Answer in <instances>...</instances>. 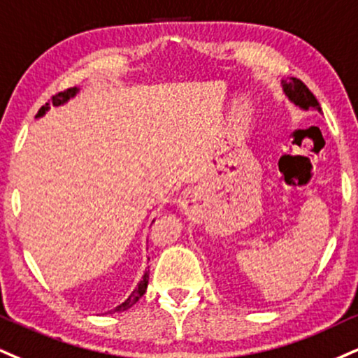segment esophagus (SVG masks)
<instances>
[{"mask_svg": "<svg viewBox=\"0 0 358 358\" xmlns=\"http://www.w3.org/2000/svg\"><path fill=\"white\" fill-rule=\"evenodd\" d=\"M183 208H187V201H183Z\"/></svg>", "mask_w": 358, "mask_h": 358, "instance_id": "esophagus-1", "label": "esophagus"}]
</instances>
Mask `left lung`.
<instances>
[{
  "instance_id": "left-lung-1",
  "label": "left lung",
  "mask_w": 358,
  "mask_h": 358,
  "mask_svg": "<svg viewBox=\"0 0 358 358\" xmlns=\"http://www.w3.org/2000/svg\"><path fill=\"white\" fill-rule=\"evenodd\" d=\"M283 93L294 105L299 106L302 110H317L322 113L320 105H318L317 98L313 96V93L302 83L299 78H287L282 80Z\"/></svg>"
}]
</instances>
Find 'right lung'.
Segmentation results:
<instances>
[{
    "instance_id": "add662e5",
    "label": "right lung",
    "mask_w": 358,
    "mask_h": 358,
    "mask_svg": "<svg viewBox=\"0 0 358 358\" xmlns=\"http://www.w3.org/2000/svg\"><path fill=\"white\" fill-rule=\"evenodd\" d=\"M80 92V88H68L66 92H62V93H58V94H55L53 98H51V103H53V106H62V105H64V103H68L70 101V98H75L76 96V93ZM50 103H46L45 106H41L40 108V111H38L36 113V118H41L43 115L46 113V111L50 110ZM148 280H150V270H146V272L143 273V277H141V280H140V283H138L136 285V288L135 290L131 292L130 294V296H128L127 300H124L123 303H120L118 307H115L113 310H111V312H108V313H116V312H124V310H128V308H131L133 305H135L138 300L141 299V296L145 295V292H146V287H148Z\"/></svg>"
}]
</instances>
